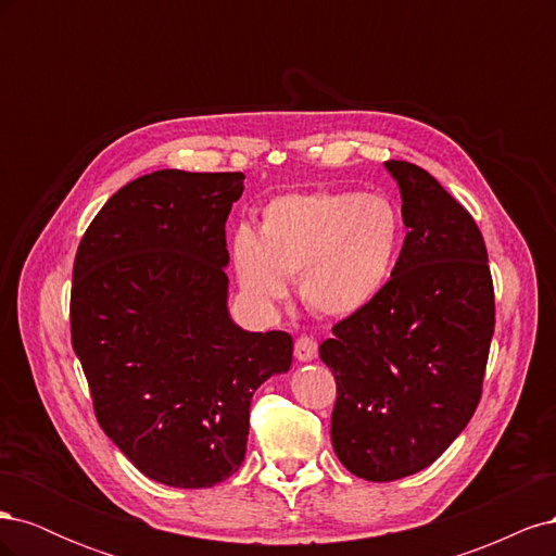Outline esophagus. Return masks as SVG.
Wrapping results in <instances>:
<instances>
[{
	"instance_id": "1",
	"label": "esophagus",
	"mask_w": 556,
	"mask_h": 556,
	"mask_svg": "<svg viewBox=\"0 0 556 556\" xmlns=\"http://www.w3.org/2000/svg\"><path fill=\"white\" fill-rule=\"evenodd\" d=\"M294 355L299 362H313L317 357V341L311 336H299L294 343Z\"/></svg>"
}]
</instances>
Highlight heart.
<instances>
[{
	"label": "heart",
	"mask_w": 556,
	"mask_h": 556,
	"mask_svg": "<svg viewBox=\"0 0 556 556\" xmlns=\"http://www.w3.org/2000/svg\"><path fill=\"white\" fill-rule=\"evenodd\" d=\"M401 241V213L384 194H282L262 208L260 233L248 225L233 231L231 266L252 304H278L288 278L299 276L301 301L313 313L345 317L384 290Z\"/></svg>",
	"instance_id": "b5f03b06"
}]
</instances>
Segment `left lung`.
Wrapping results in <instances>:
<instances>
[{
  "label": "left lung",
  "instance_id": "left-lung-1",
  "mask_svg": "<svg viewBox=\"0 0 556 556\" xmlns=\"http://www.w3.org/2000/svg\"><path fill=\"white\" fill-rule=\"evenodd\" d=\"M408 227L384 290L319 345L336 378L331 443L352 476L431 466L473 417L494 336V282L470 213L422 166L384 162Z\"/></svg>",
  "mask_w": 556,
  "mask_h": 556
}]
</instances>
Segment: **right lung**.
Instances as JSON below:
<instances>
[{"mask_svg":"<svg viewBox=\"0 0 556 556\" xmlns=\"http://www.w3.org/2000/svg\"><path fill=\"white\" fill-rule=\"evenodd\" d=\"M243 178L131 180L74 260L72 345L97 422L143 476L180 490L237 473L252 394L292 364L288 331H245L227 311L225 223Z\"/></svg>","mask_w":556,"mask_h":556,"instance_id":"right-lung-1","label":"right lung"}]
</instances>
